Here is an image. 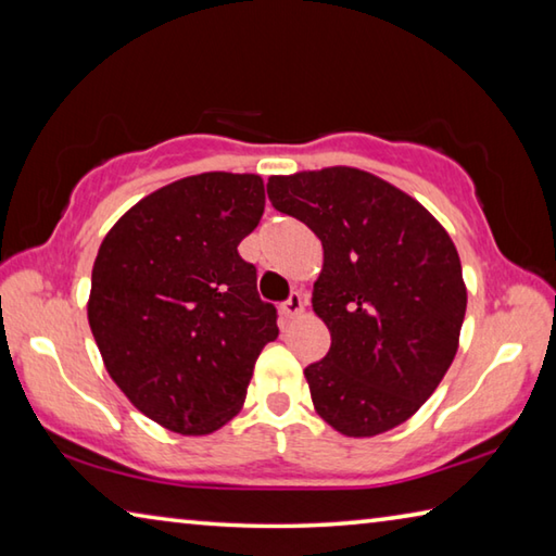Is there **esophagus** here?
Returning a JSON list of instances; mask_svg holds the SVG:
<instances>
[{
  "label": "esophagus",
  "mask_w": 556,
  "mask_h": 556,
  "mask_svg": "<svg viewBox=\"0 0 556 556\" xmlns=\"http://www.w3.org/2000/svg\"><path fill=\"white\" fill-rule=\"evenodd\" d=\"M301 312H304V296H301V291H291L289 299L279 304V314L285 318H294Z\"/></svg>",
  "instance_id": "34e87169"
}]
</instances>
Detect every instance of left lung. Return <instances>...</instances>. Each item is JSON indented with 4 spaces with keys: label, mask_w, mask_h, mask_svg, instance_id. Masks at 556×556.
Returning <instances> with one entry per match:
<instances>
[{
    "label": "left lung",
    "mask_w": 556,
    "mask_h": 556,
    "mask_svg": "<svg viewBox=\"0 0 556 556\" xmlns=\"http://www.w3.org/2000/svg\"><path fill=\"white\" fill-rule=\"evenodd\" d=\"M267 193L324 244L314 312L331 348L304 370L316 412L345 437L402 425L456 355L466 287L454 242L425 205L357 168L271 176Z\"/></svg>",
    "instance_id": "obj_1"
}]
</instances>
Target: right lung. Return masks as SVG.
Returning a JSON list of instances; mask_svg holds the SVG:
<instances>
[{
  "mask_svg": "<svg viewBox=\"0 0 556 556\" xmlns=\"http://www.w3.org/2000/svg\"><path fill=\"white\" fill-rule=\"evenodd\" d=\"M262 213L260 176L199 174L147 195L100 244L88 321L102 361L139 412L178 434L230 421L279 333L238 252Z\"/></svg>",
  "mask_w": 556,
  "mask_h": 556,
  "instance_id": "add662e5",
  "label": "right lung"
}]
</instances>
